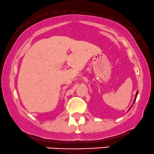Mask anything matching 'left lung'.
I'll return each instance as SVG.
<instances>
[{"label":"left lung","mask_w":154,"mask_h":154,"mask_svg":"<svg viewBox=\"0 0 154 154\" xmlns=\"http://www.w3.org/2000/svg\"><path fill=\"white\" fill-rule=\"evenodd\" d=\"M138 91H137V92H136V97H135V99H134V102H133V104H134L135 101H136V97H137V95H138ZM131 107H132V106H131ZM131 108H130V109H131Z\"/></svg>","instance_id":"1"}]
</instances>
